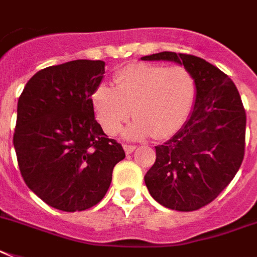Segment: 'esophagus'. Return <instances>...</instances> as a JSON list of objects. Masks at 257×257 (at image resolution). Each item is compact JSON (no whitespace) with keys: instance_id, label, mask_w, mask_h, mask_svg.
Returning a JSON list of instances; mask_svg holds the SVG:
<instances>
[{"instance_id":"obj_1","label":"esophagus","mask_w":257,"mask_h":257,"mask_svg":"<svg viewBox=\"0 0 257 257\" xmlns=\"http://www.w3.org/2000/svg\"><path fill=\"white\" fill-rule=\"evenodd\" d=\"M124 150L126 154H131V153H133L136 150V146L135 145H124Z\"/></svg>"}]
</instances>
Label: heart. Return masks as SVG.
<instances>
[{"label": "heart", "instance_id": "1", "mask_svg": "<svg viewBox=\"0 0 257 257\" xmlns=\"http://www.w3.org/2000/svg\"><path fill=\"white\" fill-rule=\"evenodd\" d=\"M197 98V81L185 66L131 64L117 72L115 87L102 83L92 105L105 133L116 135L132 116L129 139H166L188 120Z\"/></svg>", "mask_w": 257, "mask_h": 257}]
</instances>
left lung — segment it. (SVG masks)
Returning a JSON list of instances; mask_svg holds the SVG:
<instances>
[{
    "instance_id": "left-lung-1",
    "label": "left lung",
    "mask_w": 257,
    "mask_h": 257,
    "mask_svg": "<svg viewBox=\"0 0 257 257\" xmlns=\"http://www.w3.org/2000/svg\"><path fill=\"white\" fill-rule=\"evenodd\" d=\"M174 61L197 81L191 116L175 136L155 146L157 158L145 184L161 205L192 212L208 205L228 185L244 157L245 111L228 75L204 59L175 52L141 57Z\"/></svg>"
}]
</instances>
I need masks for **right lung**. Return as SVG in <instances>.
I'll list each match as a JSON object with an SVG mask.
<instances>
[{"label":"right lung","mask_w":257,"mask_h":257,"mask_svg":"<svg viewBox=\"0 0 257 257\" xmlns=\"http://www.w3.org/2000/svg\"><path fill=\"white\" fill-rule=\"evenodd\" d=\"M104 61L74 60L39 70L19 96L14 148L22 178L45 204L81 212L107 193L122 146L95 120L92 92Z\"/></svg>","instance_id":"obj_1"}]
</instances>
